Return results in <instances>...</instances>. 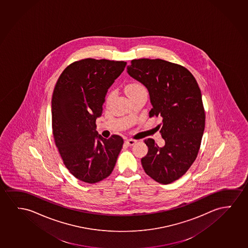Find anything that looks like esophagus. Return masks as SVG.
<instances>
[{
	"label": "esophagus",
	"instance_id": "1",
	"mask_svg": "<svg viewBox=\"0 0 248 248\" xmlns=\"http://www.w3.org/2000/svg\"><path fill=\"white\" fill-rule=\"evenodd\" d=\"M136 140H127L125 141V144L127 145V146H133V144L136 143Z\"/></svg>",
	"mask_w": 248,
	"mask_h": 248
}]
</instances>
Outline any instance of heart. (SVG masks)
I'll return each instance as SVG.
<instances>
[{"instance_id": "b5f03b06", "label": "heart", "mask_w": 248, "mask_h": 248, "mask_svg": "<svg viewBox=\"0 0 248 248\" xmlns=\"http://www.w3.org/2000/svg\"><path fill=\"white\" fill-rule=\"evenodd\" d=\"M143 92L145 91V88L141 85V84L139 83H132L129 84L127 87H126V93L127 96H130V95L136 94V93H143ZM112 97V93H108V96H107V98H106V100L107 102L109 101L110 100V98Z\"/></svg>"}]
</instances>
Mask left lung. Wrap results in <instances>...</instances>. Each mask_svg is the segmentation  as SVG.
Segmentation results:
<instances>
[{
    "mask_svg": "<svg viewBox=\"0 0 248 248\" xmlns=\"http://www.w3.org/2000/svg\"><path fill=\"white\" fill-rule=\"evenodd\" d=\"M130 77L143 84L150 95V117L161 118L159 129L165 145L153 139L141 159L143 170L155 181L168 185L181 178L196 160L205 128V112L199 86L185 67L162 60H133Z\"/></svg>",
    "mask_w": 248,
    "mask_h": 248,
    "instance_id": "left-lung-1",
    "label": "left lung"
}]
</instances>
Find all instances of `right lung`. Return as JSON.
Masks as SVG:
<instances>
[{
  "label": "right lung",
  "mask_w": 248,
  "mask_h": 248,
  "mask_svg": "<svg viewBox=\"0 0 248 248\" xmlns=\"http://www.w3.org/2000/svg\"><path fill=\"white\" fill-rule=\"evenodd\" d=\"M124 61L86 59L60 75L52 98V133L63 164L80 181L94 184L110 175L123 140L104 139L96 120L109 87L122 73Z\"/></svg>",
  "instance_id": "right-lung-1"
}]
</instances>
